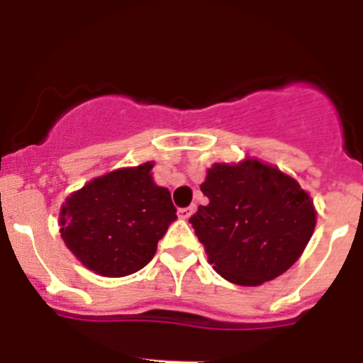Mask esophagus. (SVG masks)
Here are the masks:
<instances>
[{
    "mask_svg": "<svg viewBox=\"0 0 363 363\" xmlns=\"http://www.w3.org/2000/svg\"><path fill=\"white\" fill-rule=\"evenodd\" d=\"M193 211H195V206H189V208H181L179 209V218L188 220L189 216L193 215Z\"/></svg>",
    "mask_w": 363,
    "mask_h": 363,
    "instance_id": "esophagus-1",
    "label": "esophagus"
}]
</instances>
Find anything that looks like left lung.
Returning <instances> with one entry per match:
<instances>
[{
  "label": "left lung",
  "mask_w": 363,
  "mask_h": 363,
  "mask_svg": "<svg viewBox=\"0 0 363 363\" xmlns=\"http://www.w3.org/2000/svg\"><path fill=\"white\" fill-rule=\"evenodd\" d=\"M209 199L189 218L216 274L259 286L290 269L317 223L310 193L277 166L254 157L215 162L201 184Z\"/></svg>",
  "instance_id": "obj_1"
}]
</instances>
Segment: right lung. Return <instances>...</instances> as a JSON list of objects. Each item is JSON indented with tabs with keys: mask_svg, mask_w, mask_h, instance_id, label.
Here are the masks:
<instances>
[{
	"mask_svg": "<svg viewBox=\"0 0 363 363\" xmlns=\"http://www.w3.org/2000/svg\"><path fill=\"white\" fill-rule=\"evenodd\" d=\"M154 162L93 179L60 208V236L73 256L104 277L143 269L177 220L170 191L152 177Z\"/></svg>",
	"mask_w": 363,
	"mask_h": 363,
	"instance_id": "right-lung-1",
	"label": "right lung"
}]
</instances>
